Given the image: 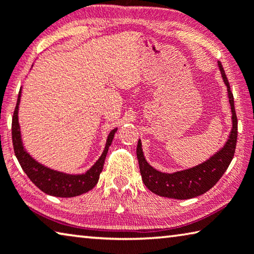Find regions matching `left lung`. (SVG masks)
I'll list each match as a JSON object with an SVG mask.
<instances>
[{
  "mask_svg": "<svg viewBox=\"0 0 254 254\" xmlns=\"http://www.w3.org/2000/svg\"><path fill=\"white\" fill-rule=\"evenodd\" d=\"M218 66L224 82L227 86L232 110L233 128L227 142L224 148H221V150L210 157L207 162L195 167L189 168V170L168 174V173L156 171L147 163L141 149V141L139 140L138 146H136V157H138L141 178L144 185L156 194L179 200L191 199L203 194L218 182L234 157L237 141V116L234 107V97H233V92L231 91V86L225 74L224 67L219 61Z\"/></svg>",
  "mask_w": 254,
  "mask_h": 254,
  "instance_id": "left-lung-1",
  "label": "left lung"
}]
</instances>
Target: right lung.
Segmentation results:
<instances>
[{
    "label": "right lung",
    "mask_w": 254,
    "mask_h": 254,
    "mask_svg": "<svg viewBox=\"0 0 254 254\" xmlns=\"http://www.w3.org/2000/svg\"><path fill=\"white\" fill-rule=\"evenodd\" d=\"M21 97V89L19 91L17 106L14 108L13 116H12V142H13L14 154L17 157L20 166L22 167L23 172L26 173L28 178L30 179L36 187L40 189L43 192L50 195L61 196V198H71L86 193L95 185L99 180V174L103 171L104 163L110 148L111 143L114 138V134L118 128L111 131L108 134L105 149H104L102 156L95 163L89 171L80 175H70L65 173L56 172L47 168L44 165L36 162L34 158L23 149L21 134H20V127L18 122V108Z\"/></svg>",
    "instance_id": "add662e5"
}]
</instances>
